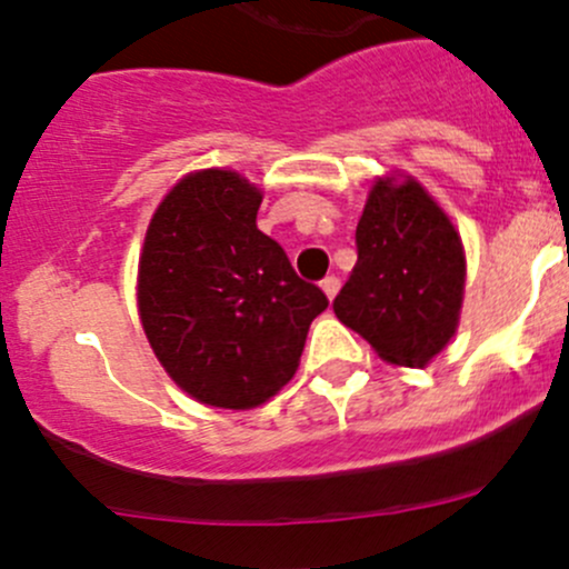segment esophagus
<instances>
[{
    "label": "esophagus",
    "instance_id": "esophagus-1",
    "mask_svg": "<svg viewBox=\"0 0 569 569\" xmlns=\"http://www.w3.org/2000/svg\"><path fill=\"white\" fill-rule=\"evenodd\" d=\"M321 289H325V295L332 300V297L338 295V289H341V280H338L336 274H327V278L321 280Z\"/></svg>",
    "mask_w": 569,
    "mask_h": 569
}]
</instances>
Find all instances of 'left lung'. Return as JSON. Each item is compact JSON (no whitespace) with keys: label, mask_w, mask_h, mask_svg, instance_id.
Masks as SVG:
<instances>
[{"label":"left lung","mask_w":569,"mask_h":569,"mask_svg":"<svg viewBox=\"0 0 569 569\" xmlns=\"http://www.w3.org/2000/svg\"><path fill=\"white\" fill-rule=\"evenodd\" d=\"M358 263L332 311L366 338L382 360L427 366L457 330L465 286L460 233L407 178L371 187L355 231Z\"/></svg>","instance_id":"left-lung-1"}]
</instances>
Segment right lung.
I'll return each instance as SVG.
<instances>
[{
    "label": "right lung",
    "instance_id": "add662e5",
    "mask_svg": "<svg viewBox=\"0 0 569 569\" xmlns=\"http://www.w3.org/2000/svg\"><path fill=\"white\" fill-rule=\"evenodd\" d=\"M258 206L261 192L231 170L181 178L148 226L137 278L159 363L189 396L228 410L258 407L295 377L327 308L258 231Z\"/></svg>",
    "mask_w": 569,
    "mask_h": 569
}]
</instances>
